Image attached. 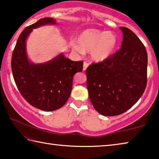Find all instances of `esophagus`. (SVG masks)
<instances>
[{"label": "esophagus", "mask_w": 159, "mask_h": 159, "mask_svg": "<svg viewBox=\"0 0 159 159\" xmlns=\"http://www.w3.org/2000/svg\"><path fill=\"white\" fill-rule=\"evenodd\" d=\"M88 63L87 61H84V62H83V71H85L86 69L88 68Z\"/></svg>", "instance_id": "esophagus-1"}]
</instances>
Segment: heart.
Wrapping results in <instances>:
<instances>
[{
  "label": "heart",
  "instance_id": "obj_1",
  "mask_svg": "<svg viewBox=\"0 0 159 159\" xmlns=\"http://www.w3.org/2000/svg\"><path fill=\"white\" fill-rule=\"evenodd\" d=\"M77 44L72 45L73 50L82 53L90 51L91 58L96 61L109 59L115 52L118 45L116 35L110 31L88 29L78 35Z\"/></svg>",
  "mask_w": 159,
  "mask_h": 159
}]
</instances>
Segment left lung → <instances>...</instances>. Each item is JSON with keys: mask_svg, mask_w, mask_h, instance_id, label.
Returning <instances> with one entry per match:
<instances>
[{"mask_svg": "<svg viewBox=\"0 0 159 159\" xmlns=\"http://www.w3.org/2000/svg\"><path fill=\"white\" fill-rule=\"evenodd\" d=\"M120 29L123 35L121 48L86 69L91 103L97 111L107 116L130 109L143 95L147 83L146 48L130 29Z\"/></svg>", "mask_w": 159, "mask_h": 159, "instance_id": "left-lung-1", "label": "left lung"}]
</instances>
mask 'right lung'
Masks as SVG:
<instances>
[{"label":"right lung","instance_id":"obj_1","mask_svg":"<svg viewBox=\"0 0 159 159\" xmlns=\"http://www.w3.org/2000/svg\"><path fill=\"white\" fill-rule=\"evenodd\" d=\"M51 17L41 19L26 27L19 36L13 50L11 67L20 94L36 108L51 111L64 105L70 96L74 74L83 70V61H74L62 54L46 63L34 64L26 53V39L33 29L55 25Z\"/></svg>","mask_w":159,"mask_h":159}]
</instances>
